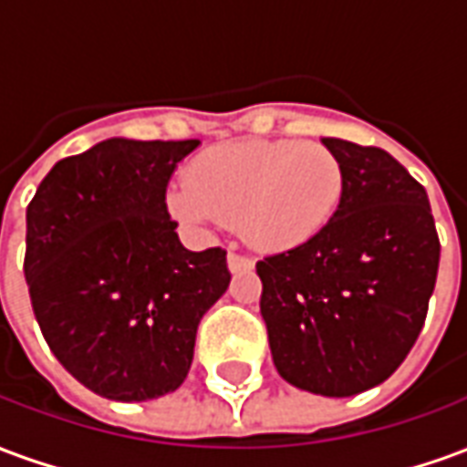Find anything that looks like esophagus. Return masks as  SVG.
<instances>
[{
  "instance_id": "1",
  "label": "esophagus",
  "mask_w": 467,
  "mask_h": 467,
  "mask_svg": "<svg viewBox=\"0 0 467 467\" xmlns=\"http://www.w3.org/2000/svg\"><path fill=\"white\" fill-rule=\"evenodd\" d=\"M227 265H230V273L237 275V273H247V270H253L254 260L243 253H230L227 254Z\"/></svg>"
}]
</instances>
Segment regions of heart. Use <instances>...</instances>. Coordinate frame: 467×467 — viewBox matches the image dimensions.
<instances>
[{
    "mask_svg": "<svg viewBox=\"0 0 467 467\" xmlns=\"http://www.w3.org/2000/svg\"><path fill=\"white\" fill-rule=\"evenodd\" d=\"M345 172L320 142H234L200 154L167 192L170 213L192 224H240L260 247L307 243L343 202Z\"/></svg>",
    "mask_w": 467,
    "mask_h": 467,
    "instance_id": "b5f03b06",
    "label": "heart"
}]
</instances>
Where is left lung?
<instances>
[{"label": "left lung", "instance_id": "obj_1", "mask_svg": "<svg viewBox=\"0 0 467 467\" xmlns=\"http://www.w3.org/2000/svg\"><path fill=\"white\" fill-rule=\"evenodd\" d=\"M323 144L343 164V202L307 243L257 263L260 313L285 380L350 398L388 380L418 340L441 240L425 187L392 154Z\"/></svg>", "mask_w": 467, "mask_h": 467}]
</instances>
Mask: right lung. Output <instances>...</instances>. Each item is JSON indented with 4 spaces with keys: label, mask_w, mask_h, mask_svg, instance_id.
Listing matches in <instances>:
<instances>
[{
    "label": "right lung",
    "mask_w": 467,
    "mask_h": 467,
    "mask_svg": "<svg viewBox=\"0 0 467 467\" xmlns=\"http://www.w3.org/2000/svg\"><path fill=\"white\" fill-rule=\"evenodd\" d=\"M197 144L112 137L59 160L26 207L25 277L39 330L65 370L109 400L177 390L197 325L230 285L227 253H190L164 202Z\"/></svg>",
    "instance_id": "right-lung-1"
}]
</instances>
